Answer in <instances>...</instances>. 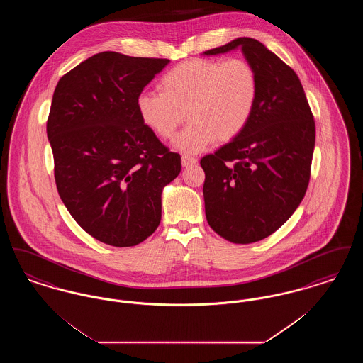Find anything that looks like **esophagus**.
Returning <instances> with one entry per match:
<instances>
[{
	"instance_id": "34e87169",
	"label": "esophagus",
	"mask_w": 363,
	"mask_h": 363,
	"mask_svg": "<svg viewBox=\"0 0 363 363\" xmlns=\"http://www.w3.org/2000/svg\"><path fill=\"white\" fill-rule=\"evenodd\" d=\"M197 163V159L194 156L182 155V166L184 167H189Z\"/></svg>"
}]
</instances>
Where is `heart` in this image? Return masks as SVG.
I'll list each match as a JSON object with an SVG mask.
<instances>
[{
  "instance_id": "b5f03b06",
  "label": "heart",
  "mask_w": 363,
  "mask_h": 363,
  "mask_svg": "<svg viewBox=\"0 0 363 363\" xmlns=\"http://www.w3.org/2000/svg\"><path fill=\"white\" fill-rule=\"evenodd\" d=\"M160 92H144L138 110L157 138L174 136L185 118L190 123L174 140L185 154L208 150L215 140L238 138L252 120L259 99V76L243 58L191 60L166 72Z\"/></svg>"
}]
</instances>
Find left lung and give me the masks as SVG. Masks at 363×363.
<instances>
[{
  "instance_id": "8db88e82",
  "label": "left lung",
  "mask_w": 363,
  "mask_h": 363,
  "mask_svg": "<svg viewBox=\"0 0 363 363\" xmlns=\"http://www.w3.org/2000/svg\"><path fill=\"white\" fill-rule=\"evenodd\" d=\"M235 49L257 72V106L241 135L200 164L208 225L227 241L252 243L274 234L305 197L315 126L296 73L259 40L237 38L204 55Z\"/></svg>"
}]
</instances>
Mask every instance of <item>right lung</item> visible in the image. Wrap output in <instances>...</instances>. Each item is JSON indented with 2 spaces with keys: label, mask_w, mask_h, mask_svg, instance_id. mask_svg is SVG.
Returning a JSON list of instances; mask_svg holds the SVG:
<instances>
[{
  "label": "right lung",
  "mask_w": 363,
  "mask_h": 363,
  "mask_svg": "<svg viewBox=\"0 0 363 363\" xmlns=\"http://www.w3.org/2000/svg\"><path fill=\"white\" fill-rule=\"evenodd\" d=\"M169 62L98 52L54 89L48 138L58 194L84 231L111 246H135L155 231L163 188L181 172V156L138 110L144 86Z\"/></svg>",
  "instance_id": "obj_1"
}]
</instances>
